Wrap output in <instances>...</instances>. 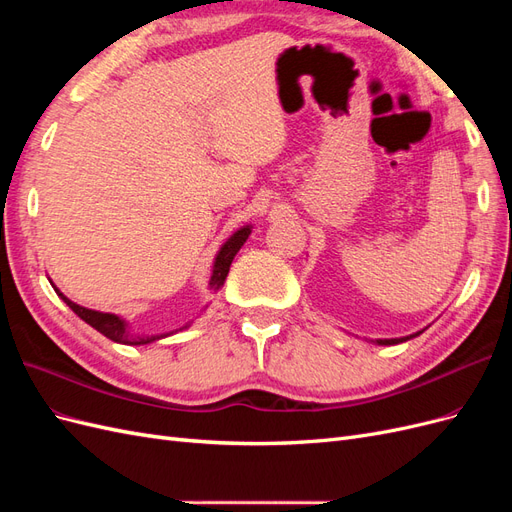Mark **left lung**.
I'll return each instance as SVG.
<instances>
[{
    "instance_id": "left-lung-1",
    "label": "left lung",
    "mask_w": 512,
    "mask_h": 512,
    "mask_svg": "<svg viewBox=\"0 0 512 512\" xmlns=\"http://www.w3.org/2000/svg\"><path fill=\"white\" fill-rule=\"evenodd\" d=\"M423 331H418V333H414V335H406V337H393V339H371V342H374L376 346H395V344H401V342H408V339H412V337H416V335H421Z\"/></svg>"
}]
</instances>
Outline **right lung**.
Returning <instances> with one entry per match:
<instances>
[{
  "label": "right lung",
  "instance_id": "add662e5",
  "mask_svg": "<svg viewBox=\"0 0 512 512\" xmlns=\"http://www.w3.org/2000/svg\"><path fill=\"white\" fill-rule=\"evenodd\" d=\"M252 228H254L252 224H245V226H241L239 230L232 232V235L222 243L218 254H215V258H213V269H211V280H209V290H211L213 294L222 290V286H224V282H226V275H228V271H230L232 260H235L237 252L241 250L243 243L247 241V237L252 235ZM51 286H53V282H51ZM53 288H55V292L59 294V299L64 301L76 316H79L81 320H85V322L89 324V327H94V329L100 331L104 337L113 339V342L123 344V346H147V344H153V342H160V339H164V337H168V335H175L177 331L190 329L192 322H194V320L185 322L181 329L168 331V333L138 335V333H132V331H130V322H128L126 318H121V316H117V314H108V312H96V309H87V307H83V305H79V303L70 301V299L66 297V294L61 292L57 286H53ZM207 307H209V305L203 307V312H205Z\"/></svg>",
  "mask_w": 512,
  "mask_h": 512
}]
</instances>
